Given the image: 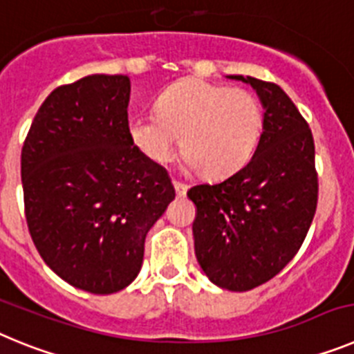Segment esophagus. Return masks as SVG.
<instances>
[{"label": "esophagus", "mask_w": 354, "mask_h": 354, "mask_svg": "<svg viewBox=\"0 0 354 354\" xmlns=\"http://www.w3.org/2000/svg\"><path fill=\"white\" fill-rule=\"evenodd\" d=\"M174 187H175V193L177 196H184L187 192V186L184 183H179V180H174Z\"/></svg>", "instance_id": "1"}]
</instances>
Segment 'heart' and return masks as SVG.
<instances>
[{"label":"heart","mask_w":354,"mask_h":354,"mask_svg":"<svg viewBox=\"0 0 354 354\" xmlns=\"http://www.w3.org/2000/svg\"><path fill=\"white\" fill-rule=\"evenodd\" d=\"M264 129L259 99L243 88L186 77L168 86L158 111L133 115L127 133L152 162H168L179 147L187 168L209 179L236 174L252 159ZM183 142H180V134Z\"/></svg>","instance_id":"obj_1"}]
</instances>
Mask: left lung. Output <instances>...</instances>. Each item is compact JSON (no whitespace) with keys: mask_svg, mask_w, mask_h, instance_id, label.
I'll return each mask as SVG.
<instances>
[{"mask_svg":"<svg viewBox=\"0 0 354 354\" xmlns=\"http://www.w3.org/2000/svg\"><path fill=\"white\" fill-rule=\"evenodd\" d=\"M257 92L264 129L245 167L216 184L193 186L195 255L221 289L243 292L262 286L292 261L317 207L312 131L278 84L227 76Z\"/></svg>","mask_w":354,"mask_h":354,"instance_id":"1","label":"left lung"}]
</instances>
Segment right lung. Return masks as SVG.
I'll return each mask as SVG.
<instances>
[{
    "label": "right lung",
    "instance_id": "add662e5",
    "mask_svg": "<svg viewBox=\"0 0 354 354\" xmlns=\"http://www.w3.org/2000/svg\"><path fill=\"white\" fill-rule=\"evenodd\" d=\"M131 81L92 74L53 90L21 152L31 239L62 280L92 294L138 277L143 246L175 198L167 170L127 133Z\"/></svg>",
    "mask_w": 354,
    "mask_h": 354
}]
</instances>
